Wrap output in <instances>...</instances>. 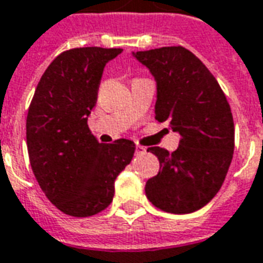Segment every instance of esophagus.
Segmentation results:
<instances>
[{"mask_svg": "<svg viewBox=\"0 0 263 263\" xmlns=\"http://www.w3.org/2000/svg\"><path fill=\"white\" fill-rule=\"evenodd\" d=\"M145 153V148L143 145H136V154L140 155V154H144Z\"/></svg>", "mask_w": 263, "mask_h": 263, "instance_id": "obj_1", "label": "esophagus"}]
</instances>
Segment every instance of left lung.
Segmentation results:
<instances>
[{
    "mask_svg": "<svg viewBox=\"0 0 263 263\" xmlns=\"http://www.w3.org/2000/svg\"><path fill=\"white\" fill-rule=\"evenodd\" d=\"M148 68L157 85L155 119L181 134L172 154L150 151L160 171L145 183L155 208L187 214L206 206L223 185L234 153L231 109L217 80L202 61L181 46L132 53Z\"/></svg>",
    "mask_w": 263,
    "mask_h": 263,
    "instance_id": "left-lung-1",
    "label": "left lung"
}]
</instances>
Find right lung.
<instances>
[{"label":"right lung","instance_id":"add662e5","mask_svg":"<svg viewBox=\"0 0 263 263\" xmlns=\"http://www.w3.org/2000/svg\"><path fill=\"white\" fill-rule=\"evenodd\" d=\"M122 51L80 47L57 55L28 110L26 144L34 178L55 208L72 217L108 208L115 181L136 150L126 139L102 144L88 127L103 68Z\"/></svg>","mask_w":263,"mask_h":263}]
</instances>
